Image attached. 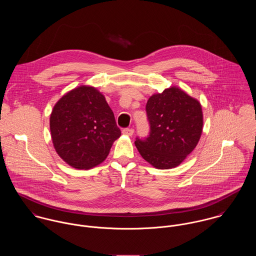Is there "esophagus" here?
I'll return each instance as SVG.
<instances>
[{
	"label": "esophagus",
	"instance_id": "obj_1",
	"mask_svg": "<svg viewBox=\"0 0 256 256\" xmlns=\"http://www.w3.org/2000/svg\"><path fill=\"white\" fill-rule=\"evenodd\" d=\"M122 133L126 136H132L133 133H134V130L131 129V128H126V129H123L122 130Z\"/></svg>",
	"mask_w": 256,
	"mask_h": 256
}]
</instances>
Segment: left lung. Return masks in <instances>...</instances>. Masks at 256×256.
Listing matches in <instances>:
<instances>
[{"mask_svg": "<svg viewBox=\"0 0 256 256\" xmlns=\"http://www.w3.org/2000/svg\"><path fill=\"white\" fill-rule=\"evenodd\" d=\"M150 132L135 141L142 158L158 170L180 166L197 146L203 130L200 102L178 86L152 94L146 106Z\"/></svg>", "mask_w": 256, "mask_h": 256, "instance_id": "left-lung-1", "label": "left lung"}]
</instances>
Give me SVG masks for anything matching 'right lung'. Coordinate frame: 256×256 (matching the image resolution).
<instances>
[{
    "label": "right lung",
    "instance_id": "obj_1",
    "mask_svg": "<svg viewBox=\"0 0 256 256\" xmlns=\"http://www.w3.org/2000/svg\"><path fill=\"white\" fill-rule=\"evenodd\" d=\"M50 131L58 156L78 170L102 164L121 136L104 96L96 88L84 84L56 102L50 115Z\"/></svg>",
    "mask_w": 256,
    "mask_h": 256
}]
</instances>
